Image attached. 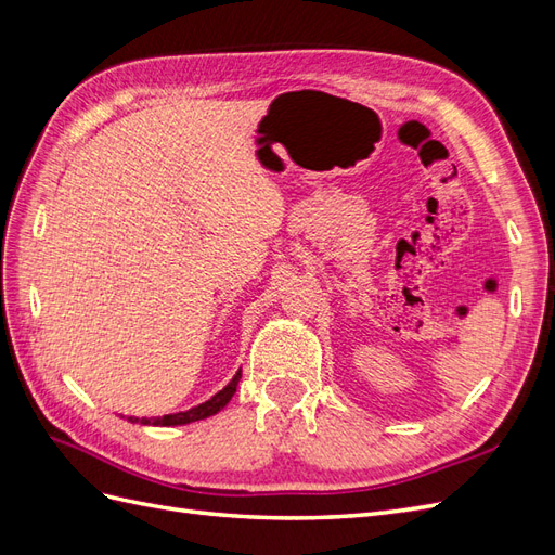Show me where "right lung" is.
<instances>
[{
    "label": "right lung",
    "mask_w": 555,
    "mask_h": 555,
    "mask_svg": "<svg viewBox=\"0 0 555 555\" xmlns=\"http://www.w3.org/2000/svg\"><path fill=\"white\" fill-rule=\"evenodd\" d=\"M241 382V371L236 373V377H233L224 389L220 393H215L210 400L201 402V405L188 410V412H178V414H164V416H155V418H133L129 416L131 424H147V426H180V424H190V422H198V418H206L210 414H217L220 412L227 402L231 400V396L236 393V386Z\"/></svg>",
    "instance_id": "right-lung-1"
}]
</instances>
